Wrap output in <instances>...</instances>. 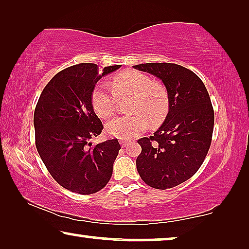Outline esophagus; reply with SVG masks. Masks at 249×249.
Listing matches in <instances>:
<instances>
[{
    "label": "esophagus",
    "mask_w": 249,
    "mask_h": 249,
    "mask_svg": "<svg viewBox=\"0 0 249 249\" xmlns=\"http://www.w3.org/2000/svg\"><path fill=\"white\" fill-rule=\"evenodd\" d=\"M120 144H121L122 147H125V146H128L129 142L127 141H120Z\"/></svg>",
    "instance_id": "esophagus-1"
}]
</instances>
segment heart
Wrapping results in <instances>:
<instances>
[{"label":"heart","mask_w":249,"mask_h":249,"mask_svg":"<svg viewBox=\"0 0 249 249\" xmlns=\"http://www.w3.org/2000/svg\"><path fill=\"white\" fill-rule=\"evenodd\" d=\"M111 88L100 84L91 93V105L101 118L114 113L117 97H131L128 105L129 115L112 119L105 124L111 137L129 139L142 134L148 124L159 127L169 113L170 100L165 87L156 84L147 74L138 71H125L111 81Z\"/></svg>","instance_id":"1"}]
</instances>
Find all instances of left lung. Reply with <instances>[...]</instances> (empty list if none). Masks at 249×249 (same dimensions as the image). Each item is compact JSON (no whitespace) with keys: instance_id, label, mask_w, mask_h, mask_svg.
Wrapping results in <instances>:
<instances>
[{"instance_id":"8db88e82","label":"left lung","mask_w":249,"mask_h":249,"mask_svg":"<svg viewBox=\"0 0 249 249\" xmlns=\"http://www.w3.org/2000/svg\"><path fill=\"white\" fill-rule=\"evenodd\" d=\"M134 68L160 78L170 100L169 113L159 130L138 139L142 153L136 160L137 171L153 188H172L192 178L209 152L214 127L210 95L200 78L179 64Z\"/></svg>"}]
</instances>
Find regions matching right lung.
<instances>
[{"mask_svg":"<svg viewBox=\"0 0 249 249\" xmlns=\"http://www.w3.org/2000/svg\"><path fill=\"white\" fill-rule=\"evenodd\" d=\"M121 66L98 70L79 63L56 73L44 88L34 113L36 148L54 180L68 190L89 195L104 188L121 148L118 139L91 146L103 130L91 105L95 85Z\"/></svg>","mask_w":249,"mask_h":249,"instance_id":"1","label":"right lung"}]
</instances>
